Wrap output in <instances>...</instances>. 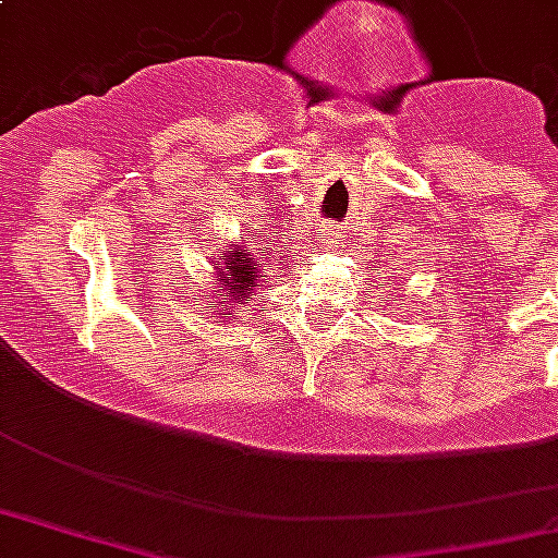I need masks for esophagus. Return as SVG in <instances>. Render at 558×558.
<instances>
[{
  "mask_svg": "<svg viewBox=\"0 0 558 558\" xmlns=\"http://www.w3.org/2000/svg\"><path fill=\"white\" fill-rule=\"evenodd\" d=\"M325 236H330V240H333V236H339V233H336L333 228H325Z\"/></svg>",
  "mask_w": 558,
  "mask_h": 558,
  "instance_id": "1",
  "label": "esophagus"
}]
</instances>
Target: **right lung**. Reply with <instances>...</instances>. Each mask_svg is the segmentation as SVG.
Returning <instances> with one entry per match:
<instances>
[{
	"label": "right lung",
	"mask_w": 558,
	"mask_h": 558,
	"mask_svg": "<svg viewBox=\"0 0 558 558\" xmlns=\"http://www.w3.org/2000/svg\"><path fill=\"white\" fill-rule=\"evenodd\" d=\"M225 271H219L222 275V287L228 289V301H233V304H240V301H248V292L251 287H260L257 280H263L266 275H263V263H257V257L254 254H245L242 248H236L233 254H225ZM222 316H231V313H222Z\"/></svg>",
	"instance_id": "add662e5"
}]
</instances>
